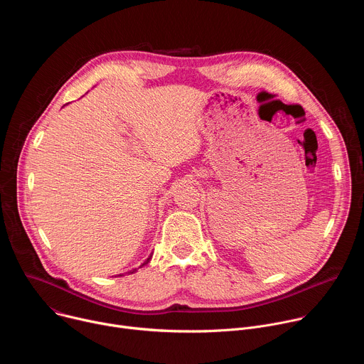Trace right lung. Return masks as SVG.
<instances>
[{"mask_svg": "<svg viewBox=\"0 0 364 364\" xmlns=\"http://www.w3.org/2000/svg\"><path fill=\"white\" fill-rule=\"evenodd\" d=\"M149 259H151V257H148V259H146V261H145V262H144V264H142V265H141V267H144V265H146V264H148V262H149ZM141 267H139V268H141ZM135 271H136V269H134V271H131V274H134V272H135ZM119 277H121V275H119Z\"/></svg>", "mask_w": 364, "mask_h": 364, "instance_id": "add662e5", "label": "right lung"}]
</instances>
